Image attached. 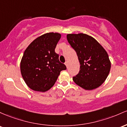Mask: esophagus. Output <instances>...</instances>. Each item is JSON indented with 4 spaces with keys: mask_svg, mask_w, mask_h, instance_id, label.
<instances>
[{
    "mask_svg": "<svg viewBox=\"0 0 127 127\" xmlns=\"http://www.w3.org/2000/svg\"><path fill=\"white\" fill-rule=\"evenodd\" d=\"M65 65H66V67L68 68V62H65Z\"/></svg>",
    "mask_w": 127,
    "mask_h": 127,
    "instance_id": "34e87169",
    "label": "esophagus"
}]
</instances>
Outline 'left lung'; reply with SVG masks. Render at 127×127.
Masks as SVG:
<instances>
[{
	"label": "left lung",
	"mask_w": 127,
	"mask_h": 127,
	"mask_svg": "<svg viewBox=\"0 0 127 127\" xmlns=\"http://www.w3.org/2000/svg\"><path fill=\"white\" fill-rule=\"evenodd\" d=\"M66 38L80 64L79 74L73 77L74 82L85 90L100 86L110 70L107 53L96 39L86 34H68Z\"/></svg>",
	"instance_id": "obj_1"
}]
</instances>
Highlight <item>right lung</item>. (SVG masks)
Wrapping results in <instances>:
<instances>
[{
  "instance_id": "add662e5",
  "label": "right lung",
  "mask_w": 127,
  "mask_h": 127,
  "mask_svg": "<svg viewBox=\"0 0 127 127\" xmlns=\"http://www.w3.org/2000/svg\"><path fill=\"white\" fill-rule=\"evenodd\" d=\"M61 37L58 33H47L33 41L25 50L20 62L21 73L26 85L32 90H49L61 71L66 69L55 52Z\"/></svg>"
}]
</instances>
